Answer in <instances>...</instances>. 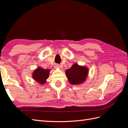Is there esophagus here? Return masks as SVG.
<instances>
[{
  "instance_id": "34e87169",
  "label": "esophagus",
  "mask_w": 128,
  "mask_h": 128,
  "mask_svg": "<svg viewBox=\"0 0 128 128\" xmlns=\"http://www.w3.org/2000/svg\"><path fill=\"white\" fill-rule=\"evenodd\" d=\"M54 67H55V68H59V67H60V65L58 64H55V66H54Z\"/></svg>"
}]
</instances>
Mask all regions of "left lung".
Segmentation results:
<instances>
[{"instance_id": "1", "label": "left lung", "mask_w": 128, "mask_h": 128, "mask_svg": "<svg viewBox=\"0 0 128 128\" xmlns=\"http://www.w3.org/2000/svg\"><path fill=\"white\" fill-rule=\"evenodd\" d=\"M88 74L86 67L80 66L75 64L66 71V75L72 84H80L86 80Z\"/></svg>"}]
</instances>
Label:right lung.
Returning a JSON list of instances; mask_svg holds the SVG:
<instances>
[{"label": "right lung", "instance_id": "1", "mask_svg": "<svg viewBox=\"0 0 128 128\" xmlns=\"http://www.w3.org/2000/svg\"><path fill=\"white\" fill-rule=\"evenodd\" d=\"M50 69H44L42 68H37L32 74V77L37 82L41 84L46 83V80L49 76Z\"/></svg>", "mask_w": 128, "mask_h": 128}]
</instances>
